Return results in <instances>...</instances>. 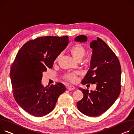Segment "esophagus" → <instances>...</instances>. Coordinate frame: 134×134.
Instances as JSON below:
<instances>
[{
	"label": "esophagus",
	"mask_w": 134,
	"mask_h": 134,
	"mask_svg": "<svg viewBox=\"0 0 134 134\" xmlns=\"http://www.w3.org/2000/svg\"><path fill=\"white\" fill-rule=\"evenodd\" d=\"M67 88L68 91H73V90H74L75 89V88L73 86H67Z\"/></svg>",
	"instance_id": "34e87169"
}]
</instances>
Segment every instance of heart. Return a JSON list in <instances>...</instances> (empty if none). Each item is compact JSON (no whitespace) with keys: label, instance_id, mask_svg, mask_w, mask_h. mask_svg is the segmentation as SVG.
Listing matches in <instances>:
<instances>
[{"label":"heart","instance_id":"1","mask_svg":"<svg viewBox=\"0 0 134 134\" xmlns=\"http://www.w3.org/2000/svg\"><path fill=\"white\" fill-rule=\"evenodd\" d=\"M69 52L72 54L73 57L77 61H81L82 59L85 55L86 49L85 47L82 44L77 43L71 47L69 49ZM61 57V54H59L57 55L54 60V63L58 62ZM79 74L78 72H71L67 74L65 77L70 82H75L77 80V76Z\"/></svg>","mask_w":134,"mask_h":134}]
</instances>
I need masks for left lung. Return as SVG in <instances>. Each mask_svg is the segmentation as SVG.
<instances>
[{"instance_id":"obj_1","label":"left lung","mask_w":134,"mask_h":134,"mask_svg":"<svg viewBox=\"0 0 134 134\" xmlns=\"http://www.w3.org/2000/svg\"><path fill=\"white\" fill-rule=\"evenodd\" d=\"M75 41L85 42L86 35H80ZM93 49L90 68L81 82L82 85L95 84L96 90L79 88L84 96L77 103L80 111L88 116H99L114 104L121 92V68L114 52L104 41L97 38L90 43Z\"/></svg>"}]
</instances>
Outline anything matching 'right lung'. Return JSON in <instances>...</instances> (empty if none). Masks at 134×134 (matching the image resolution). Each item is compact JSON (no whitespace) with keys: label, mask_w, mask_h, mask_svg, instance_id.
Instances as JSON below:
<instances>
[{"label":"right lung","mask_w":134,"mask_h":134,"mask_svg":"<svg viewBox=\"0 0 134 134\" xmlns=\"http://www.w3.org/2000/svg\"><path fill=\"white\" fill-rule=\"evenodd\" d=\"M67 36L39 37L25 43L12 65L10 77L14 99L26 111L41 117L54 108L59 96L66 91L61 83L44 87L42 73L51 68L57 55L68 43Z\"/></svg>","instance_id":"add662e5"}]
</instances>
